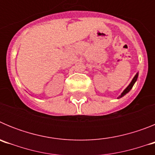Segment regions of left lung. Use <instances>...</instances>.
<instances>
[{
  "label": "left lung",
  "mask_w": 155,
  "mask_h": 155,
  "mask_svg": "<svg viewBox=\"0 0 155 155\" xmlns=\"http://www.w3.org/2000/svg\"><path fill=\"white\" fill-rule=\"evenodd\" d=\"M137 77H138V74H137L135 75V77H134V79H133V80H132V81H131L130 84H129L128 87H127V88H126V89L124 90V92H123V93H122V94H121V95H120V96H119V98H122V97H123V96H124V95H125V94H127V93H128L129 91H130L131 88H132L133 86H134V83H135V82H136L137 79Z\"/></svg>",
  "instance_id": "obj_1"
}]
</instances>
